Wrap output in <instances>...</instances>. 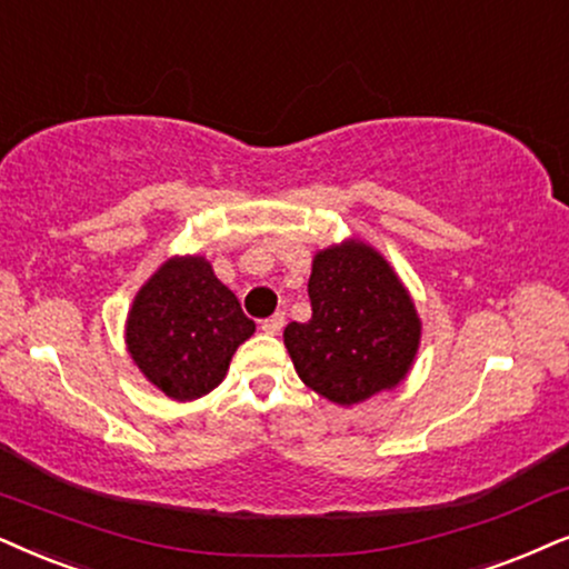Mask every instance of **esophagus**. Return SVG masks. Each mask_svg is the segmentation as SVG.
Wrapping results in <instances>:
<instances>
[{"label": "esophagus", "mask_w": 569, "mask_h": 569, "mask_svg": "<svg viewBox=\"0 0 569 569\" xmlns=\"http://www.w3.org/2000/svg\"><path fill=\"white\" fill-rule=\"evenodd\" d=\"M283 322H286V315L283 312H276V315H272V318H264L260 322V328L264 330V333L276 336V333H280V328H283Z\"/></svg>", "instance_id": "34e87169"}]
</instances>
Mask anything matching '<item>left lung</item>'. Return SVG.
Wrapping results in <instances>:
<instances>
[{"label": "left lung", "instance_id": "obj_1", "mask_svg": "<svg viewBox=\"0 0 569 569\" xmlns=\"http://www.w3.org/2000/svg\"><path fill=\"white\" fill-rule=\"evenodd\" d=\"M307 291L312 318L289 322L283 341L312 391L351 407L405 380L420 343V320L376 249L343 243L320 251Z\"/></svg>", "mask_w": 569, "mask_h": 569}]
</instances>
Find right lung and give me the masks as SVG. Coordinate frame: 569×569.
<instances>
[{
	"instance_id": "right-lung-1",
	"label": "right lung",
	"mask_w": 569,
	"mask_h": 569,
	"mask_svg": "<svg viewBox=\"0 0 569 569\" xmlns=\"http://www.w3.org/2000/svg\"><path fill=\"white\" fill-rule=\"evenodd\" d=\"M254 333L231 289L201 257H172L128 315L133 362L170 399L191 401L226 378L233 351Z\"/></svg>"
}]
</instances>
